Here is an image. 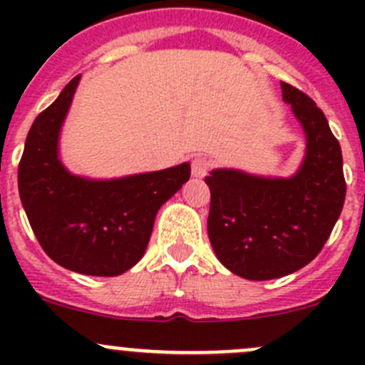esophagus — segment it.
I'll return each instance as SVG.
<instances>
[{
    "label": "esophagus",
    "mask_w": 365,
    "mask_h": 365,
    "mask_svg": "<svg viewBox=\"0 0 365 365\" xmlns=\"http://www.w3.org/2000/svg\"><path fill=\"white\" fill-rule=\"evenodd\" d=\"M210 169V160L206 157H196L190 164V171H192L194 178H205L206 173Z\"/></svg>",
    "instance_id": "34e87169"
}]
</instances>
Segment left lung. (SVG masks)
Segmentation results:
<instances>
[{
    "label": "left lung",
    "mask_w": 365,
    "mask_h": 365,
    "mask_svg": "<svg viewBox=\"0 0 365 365\" xmlns=\"http://www.w3.org/2000/svg\"><path fill=\"white\" fill-rule=\"evenodd\" d=\"M305 134V155L295 175L259 176L213 169L208 238L220 263L249 281L284 277L311 263L329 240L346 196L342 153L314 101L281 83Z\"/></svg>",
    "instance_id": "1"
}]
</instances>
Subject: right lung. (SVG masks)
<instances>
[{"label": "right lung", "instance_id": "obj_1", "mask_svg": "<svg viewBox=\"0 0 365 365\" xmlns=\"http://www.w3.org/2000/svg\"><path fill=\"white\" fill-rule=\"evenodd\" d=\"M81 76L36 116L19 164V196L47 256L67 270L114 277L148 247L159 208L190 178V164L98 180L70 173L60 134Z\"/></svg>", "mask_w": 365, "mask_h": 365}]
</instances>
